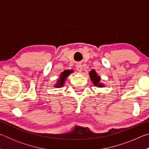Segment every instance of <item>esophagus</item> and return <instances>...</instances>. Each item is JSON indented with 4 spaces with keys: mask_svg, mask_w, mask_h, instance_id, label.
Here are the masks:
<instances>
[{
    "mask_svg": "<svg viewBox=\"0 0 149 149\" xmlns=\"http://www.w3.org/2000/svg\"><path fill=\"white\" fill-rule=\"evenodd\" d=\"M82 69H83V66H82L81 64H78L76 65V70H77L78 72H81L82 71Z\"/></svg>",
    "mask_w": 149,
    "mask_h": 149,
    "instance_id": "1",
    "label": "esophagus"
}]
</instances>
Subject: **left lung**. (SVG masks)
Here are the masks:
<instances>
[{
    "label": "left lung",
    "instance_id": "obj_1",
    "mask_svg": "<svg viewBox=\"0 0 149 149\" xmlns=\"http://www.w3.org/2000/svg\"><path fill=\"white\" fill-rule=\"evenodd\" d=\"M89 75H90L91 80L92 81L93 84H94L95 86H97L99 87H104V84H102L100 82V77L98 76V75L97 73H96L95 70H92L91 71L89 72Z\"/></svg>",
    "mask_w": 149,
    "mask_h": 149
}]
</instances>
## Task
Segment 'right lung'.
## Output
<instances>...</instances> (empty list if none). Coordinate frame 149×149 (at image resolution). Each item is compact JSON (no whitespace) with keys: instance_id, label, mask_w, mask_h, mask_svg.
Masks as SVG:
<instances>
[{"instance_id":"obj_1","label":"right lung","mask_w":149,"mask_h":149,"mask_svg":"<svg viewBox=\"0 0 149 149\" xmlns=\"http://www.w3.org/2000/svg\"><path fill=\"white\" fill-rule=\"evenodd\" d=\"M74 72V70H64V72H62L61 73V74L60 75V78L59 79H58L57 82H56V84H55L54 87H58V88H60L62 87L63 85H64V83H65V81L66 79V78L68 77V76L70 74H72V73Z\"/></svg>"}]
</instances>
